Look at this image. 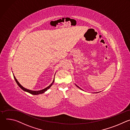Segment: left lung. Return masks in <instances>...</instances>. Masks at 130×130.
Masks as SVG:
<instances>
[{"label": "left lung", "instance_id": "obj_1", "mask_svg": "<svg viewBox=\"0 0 130 130\" xmlns=\"http://www.w3.org/2000/svg\"><path fill=\"white\" fill-rule=\"evenodd\" d=\"M76 85V86H77V87H78V88H79V89H81V90H82V89H81V88H79V87H78V86H77V85ZM96 93H98V92H96Z\"/></svg>", "mask_w": 130, "mask_h": 130}]
</instances>
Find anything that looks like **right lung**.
<instances>
[{
  "instance_id": "add662e5",
  "label": "right lung",
  "mask_w": 130,
  "mask_h": 130,
  "mask_svg": "<svg viewBox=\"0 0 130 130\" xmlns=\"http://www.w3.org/2000/svg\"><path fill=\"white\" fill-rule=\"evenodd\" d=\"M13 76H14V79H15V80L16 83L17 84V85H18V86H19L22 90H23V91H25V92H28V93H30V94H32V95H39V94H42V93H44L45 91H46L48 89H49L51 88V87L53 85V83H54V80H53V82L52 83V84H51L50 86H48L47 87L45 88V89H42V90H39V91H32V90H29V89H25V88H24L23 87H22V86L19 84V83L17 81V80L16 79V78H15V76H14V75H13Z\"/></svg>"
}]
</instances>
